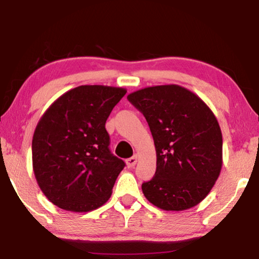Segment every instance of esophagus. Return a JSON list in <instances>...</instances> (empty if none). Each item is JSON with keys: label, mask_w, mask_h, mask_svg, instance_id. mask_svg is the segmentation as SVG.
<instances>
[{"label": "esophagus", "mask_w": 259, "mask_h": 259, "mask_svg": "<svg viewBox=\"0 0 259 259\" xmlns=\"http://www.w3.org/2000/svg\"><path fill=\"white\" fill-rule=\"evenodd\" d=\"M125 162H126L127 167H134V166H135L136 162H137V155H134V156H132V158L126 159Z\"/></svg>", "instance_id": "obj_1"}]
</instances>
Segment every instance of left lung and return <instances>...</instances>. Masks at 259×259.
Returning a JSON list of instances; mask_svg holds the SVG:
<instances>
[{
  "mask_svg": "<svg viewBox=\"0 0 259 259\" xmlns=\"http://www.w3.org/2000/svg\"><path fill=\"white\" fill-rule=\"evenodd\" d=\"M127 100L145 116L156 150L155 175L142 184L143 195L163 210L197 205L222 167L217 117L201 98L178 84L143 88Z\"/></svg>",
  "mask_w": 259,
  "mask_h": 259,
  "instance_id": "left-lung-1",
  "label": "left lung"
}]
</instances>
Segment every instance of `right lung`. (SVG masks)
Segmentation results:
<instances>
[{"mask_svg": "<svg viewBox=\"0 0 259 259\" xmlns=\"http://www.w3.org/2000/svg\"><path fill=\"white\" fill-rule=\"evenodd\" d=\"M125 93L120 87L78 86L41 116L32 140V162L39 188L55 205L91 211L111 197L125 162L111 153L105 123Z\"/></svg>", "mask_w": 259, "mask_h": 259, "instance_id": "add662e5", "label": "right lung"}]
</instances>
